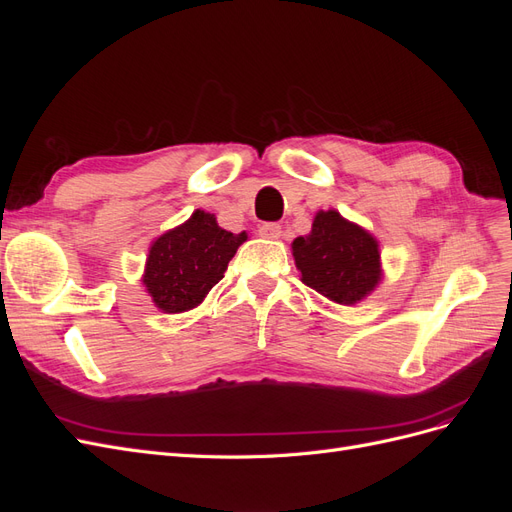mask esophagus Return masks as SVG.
<instances>
[{
  "label": "esophagus",
  "instance_id": "1",
  "mask_svg": "<svg viewBox=\"0 0 512 512\" xmlns=\"http://www.w3.org/2000/svg\"><path fill=\"white\" fill-rule=\"evenodd\" d=\"M260 237L265 239H280L282 237V226L275 224V222H267L260 226Z\"/></svg>",
  "mask_w": 512,
  "mask_h": 512
}]
</instances>
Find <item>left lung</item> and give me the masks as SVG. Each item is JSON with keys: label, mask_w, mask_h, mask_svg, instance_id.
<instances>
[{"label": "left lung", "mask_w": 512, "mask_h": 512, "mask_svg": "<svg viewBox=\"0 0 512 512\" xmlns=\"http://www.w3.org/2000/svg\"><path fill=\"white\" fill-rule=\"evenodd\" d=\"M290 247L301 282L339 305L361 303L384 277L378 239L335 209H320Z\"/></svg>", "instance_id": "1"}]
</instances>
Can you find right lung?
<instances>
[{"label":"right lung","instance_id":"add662e5","mask_svg":"<svg viewBox=\"0 0 512 512\" xmlns=\"http://www.w3.org/2000/svg\"><path fill=\"white\" fill-rule=\"evenodd\" d=\"M247 241V232L224 230L213 213L196 209L183 224L149 245L141 282L164 314H183L205 301L228 262Z\"/></svg>","mask_w":512,"mask_h":512}]
</instances>
